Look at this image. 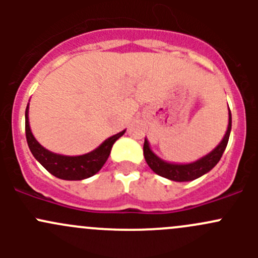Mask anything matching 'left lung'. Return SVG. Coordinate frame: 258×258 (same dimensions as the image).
<instances>
[{"instance_id":"8db88e82","label":"left lung","mask_w":258,"mask_h":258,"mask_svg":"<svg viewBox=\"0 0 258 258\" xmlns=\"http://www.w3.org/2000/svg\"><path fill=\"white\" fill-rule=\"evenodd\" d=\"M230 117H228V127L227 132H226L225 137L221 141V144L209 153L207 156L202 157L201 160L196 161L194 163H188V165H173V163L165 162V161L160 160L155 153L151 151L150 146H148L147 140H145L144 144V155L145 160L147 162V165L150 166L151 170L155 173H157L158 176H162V177L172 179V181L177 182H186V181H192V179H196L201 177L202 175L207 173L209 171L212 170L216 165L218 163V161L221 160L223 155V151L226 150V146H227L228 139H230V132H231V126H232V117H231V111L228 112Z\"/></svg>"}]
</instances>
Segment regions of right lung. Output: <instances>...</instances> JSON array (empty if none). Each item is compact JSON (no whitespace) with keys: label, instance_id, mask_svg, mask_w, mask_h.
<instances>
[{"label":"right lung","instance_id":"1","mask_svg":"<svg viewBox=\"0 0 258 258\" xmlns=\"http://www.w3.org/2000/svg\"><path fill=\"white\" fill-rule=\"evenodd\" d=\"M25 128L26 140L31 152L35 156L36 160L57 178L67 179V181H77L93 176L102 168L111 153V148L116 140H118L124 131L114 135L106 140L98 148L92 152L82 156H62L57 153L49 152L45 147H42L33 137L28 123V105L25 114Z\"/></svg>","mask_w":258,"mask_h":258}]
</instances>
